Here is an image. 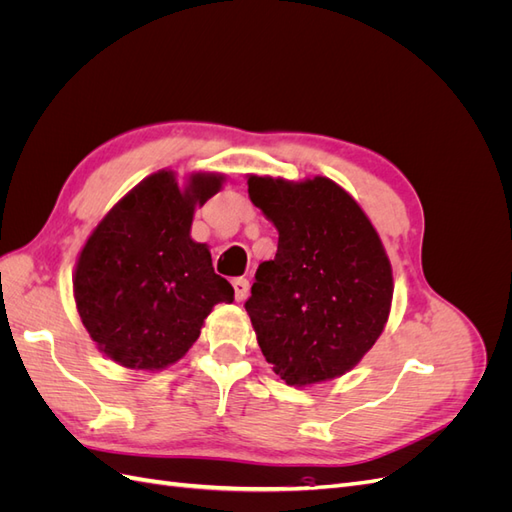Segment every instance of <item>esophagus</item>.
Instances as JSON below:
<instances>
[{
	"mask_svg": "<svg viewBox=\"0 0 512 512\" xmlns=\"http://www.w3.org/2000/svg\"><path fill=\"white\" fill-rule=\"evenodd\" d=\"M232 288H235V299L245 301L247 294H250V280H245V277H237V280H232Z\"/></svg>",
	"mask_w": 512,
	"mask_h": 512,
	"instance_id": "34e87169",
	"label": "esophagus"
}]
</instances>
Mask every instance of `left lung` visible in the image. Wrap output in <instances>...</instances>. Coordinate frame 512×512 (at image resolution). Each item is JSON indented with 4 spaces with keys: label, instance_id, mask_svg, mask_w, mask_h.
Returning <instances> with one entry per match:
<instances>
[{
    "label": "left lung",
    "instance_id": "1",
    "mask_svg": "<svg viewBox=\"0 0 512 512\" xmlns=\"http://www.w3.org/2000/svg\"><path fill=\"white\" fill-rule=\"evenodd\" d=\"M247 192L280 232L245 301L262 354L288 386L344 376L391 312L393 271L376 228L327 177L250 175Z\"/></svg>",
    "mask_w": 512,
    "mask_h": 512
}]
</instances>
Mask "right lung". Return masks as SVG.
Returning a JSON list of instances; mask_svg holds the SVG:
<instances>
[{
	"mask_svg": "<svg viewBox=\"0 0 512 512\" xmlns=\"http://www.w3.org/2000/svg\"><path fill=\"white\" fill-rule=\"evenodd\" d=\"M224 183L192 173L179 188L158 170L123 196L91 232L74 269V299L89 337L108 359L160 371L192 348L213 305L235 290L213 271L205 243L190 237L196 205Z\"/></svg>",
	"mask_w": 512,
	"mask_h": 512,
	"instance_id": "1",
	"label": "right lung"
}]
</instances>
